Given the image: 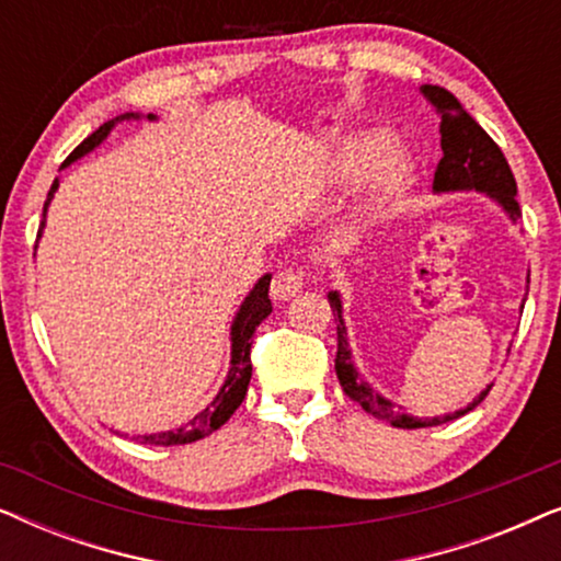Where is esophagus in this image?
I'll return each mask as SVG.
<instances>
[{
  "label": "esophagus",
  "mask_w": 561,
  "mask_h": 561,
  "mask_svg": "<svg viewBox=\"0 0 561 561\" xmlns=\"http://www.w3.org/2000/svg\"><path fill=\"white\" fill-rule=\"evenodd\" d=\"M301 288H304V271L296 265H286L273 275L271 296L275 301H290V298L301 294Z\"/></svg>",
  "instance_id": "obj_1"
}]
</instances>
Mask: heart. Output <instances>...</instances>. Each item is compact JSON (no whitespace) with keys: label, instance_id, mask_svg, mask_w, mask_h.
Instances as JSON below:
<instances>
[{"label":"heart","instance_id":"heart-1","mask_svg":"<svg viewBox=\"0 0 561 561\" xmlns=\"http://www.w3.org/2000/svg\"><path fill=\"white\" fill-rule=\"evenodd\" d=\"M375 148H378L375 135H365L363 140L350 145V148L344 150L334 163L336 179H344V175L355 173V168L359 163H365V158L370 156ZM409 173H411L409 152H405L401 145H396V142L382 145V148H378V152H375L370 171H367V175H365L363 191H359V202H363L365 209L367 206L382 204L386 198L393 196L396 191L403 188V183L409 181Z\"/></svg>","mask_w":561,"mask_h":561}]
</instances>
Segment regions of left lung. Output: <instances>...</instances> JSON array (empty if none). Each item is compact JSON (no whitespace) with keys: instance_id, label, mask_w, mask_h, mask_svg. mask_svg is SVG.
I'll return each mask as SVG.
<instances>
[{"instance_id":"obj_1","label":"left lung","mask_w":561,"mask_h":561,"mask_svg":"<svg viewBox=\"0 0 561 561\" xmlns=\"http://www.w3.org/2000/svg\"><path fill=\"white\" fill-rule=\"evenodd\" d=\"M421 94L426 96V102L434 106L442 119L439 133H442L444 156L434 173V186H432L434 194L480 191V194L493 198V202L505 211V217L516 225L520 219V206L516 202L518 188L503 150L497 148L493 137H490L485 129H482L478 122L465 112V106L457 102V96L451 94V91L442 87H432V83H424V87H421ZM327 298L336 321V359H334L336 378H340V386L344 393H347L352 401L363 405L370 416L388 421L390 426H398V428H424V426L447 424V421L465 416V413H470L474 405L485 401V396L490 393V388L493 386L480 390V396H474L472 403H467L465 409H459L455 413H444V416L419 419V416H409V413L396 411V403H390L386 396H380L378 390L363 378V373L357 370L355 357H352L350 340H347V327H344V319H342L340 290H329ZM520 309H524V306H520Z\"/></svg>"}]
</instances>
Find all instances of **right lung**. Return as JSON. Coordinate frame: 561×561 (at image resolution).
<instances>
[{"instance_id":"obj_1","label":"right lung","mask_w":561,"mask_h":561,"mask_svg":"<svg viewBox=\"0 0 561 561\" xmlns=\"http://www.w3.org/2000/svg\"><path fill=\"white\" fill-rule=\"evenodd\" d=\"M125 119H140V114L135 112H127V114H119V117H114L110 122H104L102 127L96 129L94 135H89L87 140H83L79 148H76L71 156L66 158L64 168H68L76 160L87 156L94 148H99L106 140V135L112 133L114 125L117 122H125ZM148 119H156V114H148ZM58 179L53 181V186L48 191V198H45V206H43V221H41V229H37V240L43 237V229H45V214H48V206L53 202V196H56L58 191ZM267 288H271V273H265L263 278H260L255 286L248 296H244V301L240 306V311L234 313V321H232V332H229V342H232V357H229V373H227V380L221 382L219 393L214 396V401L206 405L204 411H198L194 421L186 426L175 428V432H158V434H145V436H137L142 444H152V447H173V444H191V442H198L204 439V436H209L211 432H217L219 426H225L229 416L240 409V403L244 401V393H248V386H250V378H252V363H250V347H252V334H255V329L260 327V321L271 317L273 311V304H271V296H267Z\"/></svg>"}]
</instances>
